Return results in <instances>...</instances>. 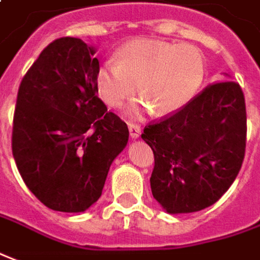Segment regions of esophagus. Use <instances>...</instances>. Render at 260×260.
Listing matches in <instances>:
<instances>
[{"label": "esophagus", "instance_id": "obj_1", "mask_svg": "<svg viewBox=\"0 0 260 260\" xmlns=\"http://www.w3.org/2000/svg\"><path fill=\"white\" fill-rule=\"evenodd\" d=\"M128 128H129V134H131V138H138L141 135V126L135 122H128Z\"/></svg>", "mask_w": 260, "mask_h": 260}]
</instances>
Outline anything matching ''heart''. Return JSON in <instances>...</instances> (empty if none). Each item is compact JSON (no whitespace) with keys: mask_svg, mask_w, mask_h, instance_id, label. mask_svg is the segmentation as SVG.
<instances>
[{"mask_svg":"<svg viewBox=\"0 0 260 260\" xmlns=\"http://www.w3.org/2000/svg\"><path fill=\"white\" fill-rule=\"evenodd\" d=\"M205 77L201 51L192 45H174L153 40L125 44L116 59H108L96 71V88L109 107H118L137 92L142 98L132 107L155 108L159 115L185 107Z\"/></svg>","mask_w":260,"mask_h":260,"instance_id":"heart-1","label":"heart"}]
</instances>
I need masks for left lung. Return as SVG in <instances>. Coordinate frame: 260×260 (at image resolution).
Instances as JSON below:
<instances>
[{"label": "left lung", "mask_w": 260, "mask_h": 260, "mask_svg": "<svg viewBox=\"0 0 260 260\" xmlns=\"http://www.w3.org/2000/svg\"><path fill=\"white\" fill-rule=\"evenodd\" d=\"M141 137L155 158L153 198L168 213L202 211L229 189L245 158L241 85L213 82L174 114L148 123Z\"/></svg>", "instance_id": "obj_1"}]
</instances>
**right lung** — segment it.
Masks as SVG:
<instances>
[{
  "mask_svg": "<svg viewBox=\"0 0 260 260\" xmlns=\"http://www.w3.org/2000/svg\"><path fill=\"white\" fill-rule=\"evenodd\" d=\"M95 49L63 37L45 47L19 85L12 155L35 197L52 211H86L100 199L126 123L98 98Z\"/></svg>",
  "mask_w": 260,
  "mask_h": 260,
  "instance_id": "obj_1",
  "label": "right lung"
}]
</instances>
